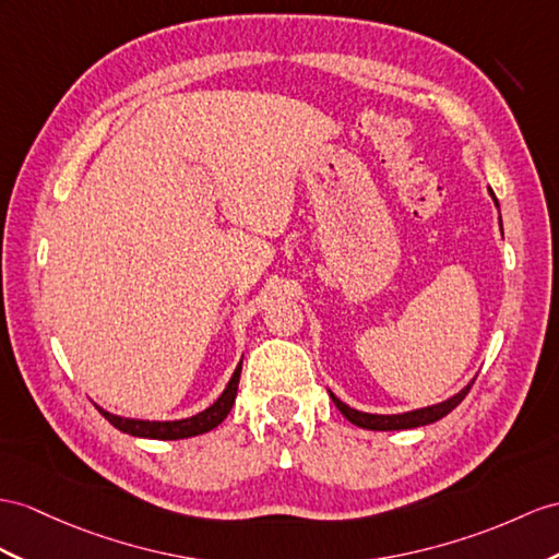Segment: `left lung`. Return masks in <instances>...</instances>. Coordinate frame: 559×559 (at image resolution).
I'll return each mask as SVG.
<instances>
[{"instance_id":"left-lung-1","label":"left lung","mask_w":559,"mask_h":559,"mask_svg":"<svg viewBox=\"0 0 559 559\" xmlns=\"http://www.w3.org/2000/svg\"><path fill=\"white\" fill-rule=\"evenodd\" d=\"M488 194L493 197L496 206H498V199L493 194V189L488 187ZM502 229V225H500ZM474 384L472 382L462 389L460 393H455V396H451L443 403H437V405H427V407H419V411H411V413H401V415H372V413H360L356 411V407H348L344 401H338L334 393L330 391V396L334 401V405L342 411V415L350 421V425L356 427H362V429H370V431H399V429H415V427H425V425H431V421H437L441 417H445L451 411H455V407L462 403V399L467 396L469 389Z\"/></svg>"}]
</instances>
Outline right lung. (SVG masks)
I'll return each instance as SVG.
<instances>
[{
    "mask_svg": "<svg viewBox=\"0 0 559 559\" xmlns=\"http://www.w3.org/2000/svg\"><path fill=\"white\" fill-rule=\"evenodd\" d=\"M239 374H241V362L237 365V370L229 379L225 391L206 411L187 417V419H173V421H148V419H130V417H120L106 413L104 407H99V413L111 421V425L120 431L130 433V437H142V439H158V441H177V439H189V437H199V433H206L215 429L221 421L229 415L237 399V386H239Z\"/></svg>",
    "mask_w": 559,
    "mask_h": 559,
    "instance_id": "right-lung-1",
    "label": "right lung"
}]
</instances>
